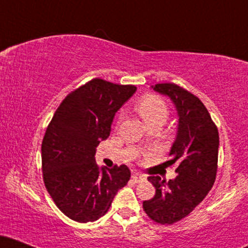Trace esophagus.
Returning a JSON list of instances; mask_svg holds the SVG:
<instances>
[{"label":"esophagus","mask_w":248,"mask_h":248,"mask_svg":"<svg viewBox=\"0 0 248 248\" xmlns=\"http://www.w3.org/2000/svg\"><path fill=\"white\" fill-rule=\"evenodd\" d=\"M132 179L133 182H135V183H140V182H142L144 179V176L141 175L140 172H134L132 175Z\"/></svg>","instance_id":"34e87169"}]
</instances>
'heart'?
I'll list each match as a JSON object with an SVG mask.
<instances>
[{
  "instance_id": "obj_1",
  "label": "heart",
  "mask_w": 248,
  "mask_h": 248,
  "mask_svg": "<svg viewBox=\"0 0 248 248\" xmlns=\"http://www.w3.org/2000/svg\"><path fill=\"white\" fill-rule=\"evenodd\" d=\"M136 109L147 124L153 122H160L163 124L169 116V108L167 104L155 94L144 95L140 99L136 104Z\"/></svg>"
}]
</instances>
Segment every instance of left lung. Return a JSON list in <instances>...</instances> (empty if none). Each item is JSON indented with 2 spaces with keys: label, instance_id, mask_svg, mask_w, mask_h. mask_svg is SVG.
Here are the masks:
<instances>
[{
  "label": "left lung",
  "instance_id": "8db88e82",
  "mask_svg": "<svg viewBox=\"0 0 248 248\" xmlns=\"http://www.w3.org/2000/svg\"><path fill=\"white\" fill-rule=\"evenodd\" d=\"M152 87L169 96L177 109V135L166 162L169 167L177 164V176L168 182L149 176L156 192L143 202V210L155 223L171 225L190 215L211 190L217 175L219 135L206 107L191 92L171 82Z\"/></svg>",
  "mask_w": 248,
  "mask_h": 248
}]
</instances>
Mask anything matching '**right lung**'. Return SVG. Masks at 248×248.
<instances>
[{"mask_svg":"<svg viewBox=\"0 0 248 248\" xmlns=\"http://www.w3.org/2000/svg\"><path fill=\"white\" fill-rule=\"evenodd\" d=\"M135 91L134 85L92 79L62 101L46 128L43 181L57 207L72 220L102 217L129 181L127 166L99 168L94 155L96 146L109 136L115 113Z\"/></svg>","mask_w":248,"mask_h":248,"instance_id":"obj_1","label":"right lung"}]
</instances>
